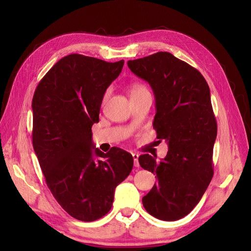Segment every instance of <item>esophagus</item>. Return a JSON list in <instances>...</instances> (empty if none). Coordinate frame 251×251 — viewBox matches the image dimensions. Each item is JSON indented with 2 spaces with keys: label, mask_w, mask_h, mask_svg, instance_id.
<instances>
[{
  "label": "esophagus",
  "mask_w": 251,
  "mask_h": 251,
  "mask_svg": "<svg viewBox=\"0 0 251 251\" xmlns=\"http://www.w3.org/2000/svg\"><path fill=\"white\" fill-rule=\"evenodd\" d=\"M132 156H133V159H134V165L137 166V168H138V166H139V162H138L139 155L137 153H133Z\"/></svg>",
  "instance_id": "34e87169"
}]
</instances>
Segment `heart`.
<instances>
[{"mask_svg": "<svg viewBox=\"0 0 251 251\" xmlns=\"http://www.w3.org/2000/svg\"><path fill=\"white\" fill-rule=\"evenodd\" d=\"M146 91H148L147 87H144L143 85H139V83H135V85H133L132 88H131V96L132 95H136V94H139V93H142V92H146ZM108 93L109 92L105 93L104 100H105V97L108 96Z\"/></svg>", "mask_w": 251, "mask_h": 251, "instance_id": "heart-1", "label": "heart"}]
</instances>
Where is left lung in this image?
<instances>
[{
    "label": "left lung",
    "instance_id": "obj_1",
    "mask_svg": "<svg viewBox=\"0 0 251 251\" xmlns=\"http://www.w3.org/2000/svg\"><path fill=\"white\" fill-rule=\"evenodd\" d=\"M130 70L150 83L156 100L153 126L169 146L157 161L144 154L140 166L158 179L142 198L146 210L162 221H176L201 200L214 175L212 151L217 121L203 75L170 52L128 60Z\"/></svg>",
    "mask_w": 251,
    "mask_h": 251
}]
</instances>
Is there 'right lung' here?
<instances>
[{
	"label": "right lung",
	"instance_id": "add662e5",
	"mask_svg": "<svg viewBox=\"0 0 251 251\" xmlns=\"http://www.w3.org/2000/svg\"><path fill=\"white\" fill-rule=\"evenodd\" d=\"M125 60L70 54L59 59L37 85L32 100V143L47 186L71 217L92 222L107 215L114 192L133 169L119 148L107 154L92 141L105 90Z\"/></svg>",
	"mask_w": 251,
	"mask_h": 251
}]
</instances>
